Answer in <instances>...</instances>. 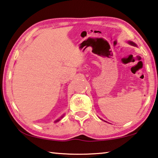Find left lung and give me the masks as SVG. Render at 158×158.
<instances>
[{"mask_svg":"<svg viewBox=\"0 0 158 158\" xmlns=\"http://www.w3.org/2000/svg\"><path fill=\"white\" fill-rule=\"evenodd\" d=\"M128 44H130V45H132V46H135V47H137V45L136 44L135 42H133L132 41H128Z\"/></svg>","mask_w":158,"mask_h":158,"instance_id":"obj_1","label":"left lung"}]
</instances>
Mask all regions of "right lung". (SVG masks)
Listing matches in <instances>:
<instances>
[{"label":"right lung","mask_w":158,"mask_h":158,"mask_svg":"<svg viewBox=\"0 0 158 158\" xmlns=\"http://www.w3.org/2000/svg\"><path fill=\"white\" fill-rule=\"evenodd\" d=\"M64 115H65V114H63V116H61V117L60 118H59V119H57V120H56V121H55V123H56V122H58V121H60V120L61 118H63V116H64Z\"/></svg>","instance_id":"1"}]
</instances>
